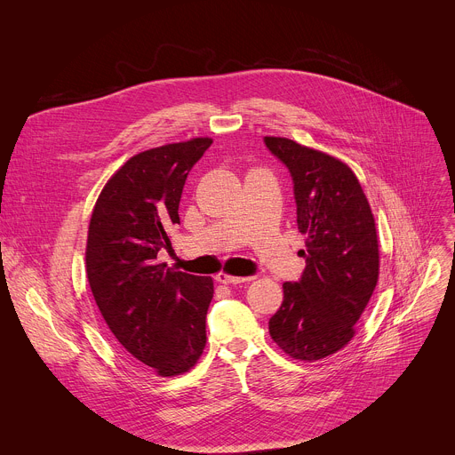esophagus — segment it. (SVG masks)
Masks as SVG:
<instances>
[{"label": "esophagus", "mask_w": 455, "mask_h": 455, "mask_svg": "<svg viewBox=\"0 0 455 455\" xmlns=\"http://www.w3.org/2000/svg\"><path fill=\"white\" fill-rule=\"evenodd\" d=\"M216 281L221 284H243V283H248L250 277H235V275H228V274L221 272L216 275Z\"/></svg>", "instance_id": "esophagus-1"}]
</instances>
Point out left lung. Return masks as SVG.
I'll return each instance as SVG.
<instances>
[{
  "label": "left lung",
  "instance_id": "1",
  "mask_svg": "<svg viewBox=\"0 0 455 455\" xmlns=\"http://www.w3.org/2000/svg\"><path fill=\"white\" fill-rule=\"evenodd\" d=\"M265 144L290 169L297 225L307 235L304 274L283 284L284 300L268 330L288 356L315 362L355 337L379 274L376 223L356 174L342 160L283 137H265Z\"/></svg>",
  "mask_w": 455,
  "mask_h": 455
}]
</instances>
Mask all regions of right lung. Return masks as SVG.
I'll return each instance as SVG.
<instances>
[{"instance_id": "1", "label": "right lung", "mask_w": 455, "mask_h": 455, "mask_svg": "<svg viewBox=\"0 0 455 455\" xmlns=\"http://www.w3.org/2000/svg\"><path fill=\"white\" fill-rule=\"evenodd\" d=\"M212 139H190L129 158L104 185L92 212L86 275L116 342L158 376H178L200 360L211 277L174 272L156 255L171 246L188 171Z\"/></svg>"}]
</instances>
